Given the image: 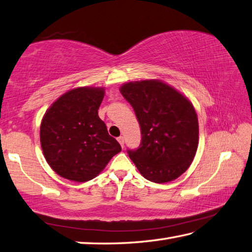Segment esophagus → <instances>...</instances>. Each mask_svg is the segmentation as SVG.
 <instances>
[{"label": "esophagus", "mask_w": 252, "mask_h": 252, "mask_svg": "<svg viewBox=\"0 0 252 252\" xmlns=\"http://www.w3.org/2000/svg\"><path fill=\"white\" fill-rule=\"evenodd\" d=\"M118 142H119V144L123 147V146H125V137H123V136H119V137H118Z\"/></svg>", "instance_id": "34e87169"}]
</instances>
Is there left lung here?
Instances as JSON below:
<instances>
[{
  "instance_id": "left-lung-1",
  "label": "left lung",
  "mask_w": 252,
  "mask_h": 252,
  "mask_svg": "<svg viewBox=\"0 0 252 252\" xmlns=\"http://www.w3.org/2000/svg\"><path fill=\"white\" fill-rule=\"evenodd\" d=\"M120 93L139 120L142 143L129 151L145 179L165 184L189 168L199 145V121L192 102L160 80L126 82Z\"/></svg>"
}]
</instances>
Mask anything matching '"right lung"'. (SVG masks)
Wrapping results in <instances>:
<instances>
[{
  "label": "right lung",
  "instance_id": "obj_1",
  "mask_svg": "<svg viewBox=\"0 0 252 252\" xmlns=\"http://www.w3.org/2000/svg\"><path fill=\"white\" fill-rule=\"evenodd\" d=\"M103 96V87H75L59 97L42 117L43 156L63 178L75 182L92 180L121 151L98 117Z\"/></svg>",
  "mask_w": 252,
  "mask_h": 252
}]
</instances>
